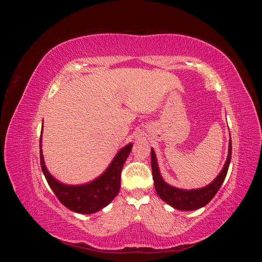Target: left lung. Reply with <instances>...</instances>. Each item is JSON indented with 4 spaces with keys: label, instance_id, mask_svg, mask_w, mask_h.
Returning a JSON list of instances; mask_svg holds the SVG:
<instances>
[{
    "label": "left lung",
    "instance_id": "left-lung-1",
    "mask_svg": "<svg viewBox=\"0 0 262 262\" xmlns=\"http://www.w3.org/2000/svg\"><path fill=\"white\" fill-rule=\"evenodd\" d=\"M232 157V140L229 139L228 144V155L227 160L224 164L223 169L221 170L219 176L214 179L210 185L200 189L192 190H184L175 188L167 182H165L161 176L160 169H158L157 160L155 156L154 149H150V164H152V173L154 179V187L157 194L160 195L161 199L168 203L173 209L181 211H192L200 209L204 205H207L219 191L220 187L223 184L226 177V173L229 167Z\"/></svg>",
    "mask_w": 262,
    "mask_h": 262
}]
</instances>
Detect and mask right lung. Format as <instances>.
<instances>
[{"label": "right lung", "instance_id": "right-lung-1", "mask_svg": "<svg viewBox=\"0 0 262 262\" xmlns=\"http://www.w3.org/2000/svg\"><path fill=\"white\" fill-rule=\"evenodd\" d=\"M40 165L43 175L53 190L59 201L71 211L82 214H92L105 208L118 194L121 185V170L123 164L128 158L132 143L126 144L119 150L106 171L92 182L85 185L70 186L64 185L51 176L47 169L41 150L40 137Z\"/></svg>", "mask_w": 262, "mask_h": 262}]
</instances>
